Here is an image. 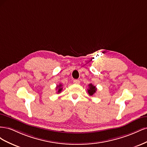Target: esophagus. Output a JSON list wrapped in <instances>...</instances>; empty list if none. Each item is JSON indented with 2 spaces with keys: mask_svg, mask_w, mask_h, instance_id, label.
Segmentation results:
<instances>
[{
  "mask_svg": "<svg viewBox=\"0 0 147 147\" xmlns=\"http://www.w3.org/2000/svg\"><path fill=\"white\" fill-rule=\"evenodd\" d=\"M80 82L79 80H74V84H80Z\"/></svg>",
  "mask_w": 147,
  "mask_h": 147,
  "instance_id": "obj_1",
  "label": "esophagus"
}]
</instances>
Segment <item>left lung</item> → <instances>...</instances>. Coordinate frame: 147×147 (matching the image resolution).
Returning a JSON list of instances; mask_svg holds the SVG:
<instances>
[{"label": "left lung", "instance_id": "8db88e82", "mask_svg": "<svg viewBox=\"0 0 147 147\" xmlns=\"http://www.w3.org/2000/svg\"><path fill=\"white\" fill-rule=\"evenodd\" d=\"M89 86V88L88 89V94H90V96H92L93 94H94V93L96 92V90H97V88H96L95 86L93 85L92 84H88Z\"/></svg>", "mask_w": 147, "mask_h": 147}]
</instances>
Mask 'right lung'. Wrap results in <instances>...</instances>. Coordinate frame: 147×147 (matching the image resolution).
<instances>
[{
    "mask_svg": "<svg viewBox=\"0 0 147 147\" xmlns=\"http://www.w3.org/2000/svg\"><path fill=\"white\" fill-rule=\"evenodd\" d=\"M56 88H58V91H57V92H58V93L61 92V91H62V90H63V88H62V84H59V85L57 86Z\"/></svg>",
    "mask_w": 147,
    "mask_h": 147,
    "instance_id": "add662e5",
    "label": "right lung"
}]
</instances>
